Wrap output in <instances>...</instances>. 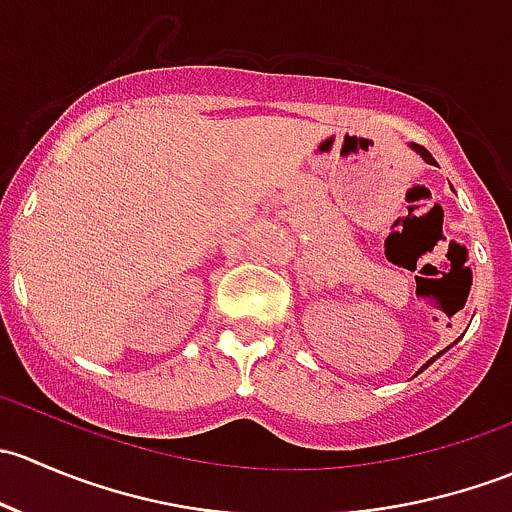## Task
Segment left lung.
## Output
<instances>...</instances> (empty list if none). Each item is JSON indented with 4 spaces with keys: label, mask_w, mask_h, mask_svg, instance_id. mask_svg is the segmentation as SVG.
I'll return each instance as SVG.
<instances>
[{
    "label": "left lung",
    "mask_w": 512,
    "mask_h": 512,
    "mask_svg": "<svg viewBox=\"0 0 512 512\" xmlns=\"http://www.w3.org/2000/svg\"><path fill=\"white\" fill-rule=\"evenodd\" d=\"M411 148H414V151H416V153H418V156H421L423 160H426V163H431V165H433V163H436V160H433V156H431V153H428V151H426V148H423V146H416V143H411ZM451 347H453V344H451ZM443 352H448V349H443ZM443 352H438L436 356H433V359H428V361H426V364H423V366H421V369H418V371L428 369V366H431V364H433V361H436V359H438V356H441Z\"/></svg>",
    "instance_id": "8db88e82"
}]
</instances>
